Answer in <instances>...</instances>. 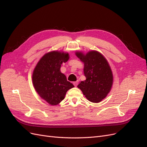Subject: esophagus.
<instances>
[{
    "label": "esophagus",
    "instance_id": "34e87169",
    "mask_svg": "<svg viewBox=\"0 0 147 147\" xmlns=\"http://www.w3.org/2000/svg\"><path fill=\"white\" fill-rule=\"evenodd\" d=\"M73 84H74V85L75 86H77L78 85V81L74 82L73 83Z\"/></svg>",
    "mask_w": 147,
    "mask_h": 147
}]
</instances>
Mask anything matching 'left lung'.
<instances>
[{"label": "left lung", "instance_id": "8db88e82", "mask_svg": "<svg viewBox=\"0 0 147 147\" xmlns=\"http://www.w3.org/2000/svg\"><path fill=\"white\" fill-rule=\"evenodd\" d=\"M77 56L84 63V74L86 80L77 87L80 89L88 100L98 103L108 94L113 83L112 70L106 59L96 51L86 55L77 53Z\"/></svg>", "mask_w": 147, "mask_h": 147}]
</instances>
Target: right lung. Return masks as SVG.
I'll use <instances>...</instances> for the list:
<instances>
[{
    "label": "right lung",
    "mask_w": 147,
    "mask_h": 147,
    "mask_svg": "<svg viewBox=\"0 0 147 147\" xmlns=\"http://www.w3.org/2000/svg\"><path fill=\"white\" fill-rule=\"evenodd\" d=\"M68 53L52 51L44 55L33 72L32 82L35 90L49 104L56 105L64 99L69 89L74 87L67 80L60 68L69 60Z\"/></svg>",
    "instance_id": "right-lung-1"
}]
</instances>
